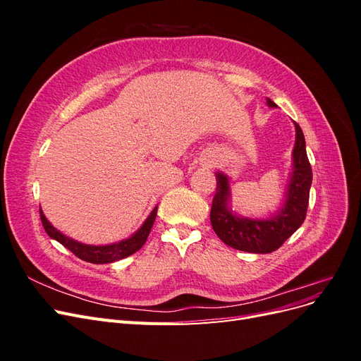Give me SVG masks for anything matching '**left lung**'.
<instances>
[{"label": "left lung", "mask_w": 361, "mask_h": 361, "mask_svg": "<svg viewBox=\"0 0 361 361\" xmlns=\"http://www.w3.org/2000/svg\"><path fill=\"white\" fill-rule=\"evenodd\" d=\"M268 106L277 108L271 99ZM295 125V146L292 150V170L280 209L267 218L239 215L232 209L231 180L223 171H216V191L211 207V224L216 236L235 250L247 253H271L298 231L309 206L312 187V167L305 152L304 134Z\"/></svg>", "instance_id": "1"}]
</instances>
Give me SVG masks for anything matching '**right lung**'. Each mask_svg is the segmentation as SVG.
<instances>
[{
	"label": "right lung",
	"mask_w": 361,
	"mask_h": 361,
	"mask_svg": "<svg viewBox=\"0 0 361 361\" xmlns=\"http://www.w3.org/2000/svg\"><path fill=\"white\" fill-rule=\"evenodd\" d=\"M157 211H158V206L154 207V211L150 212V215L146 218V221L141 224V227L134 235H130L129 238L122 239V241H118V243L105 244V245L84 244V243L76 241V239H73V238L66 236L60 231H57V228L48 221V218L45 216V214L42 212V209H40V220H42V224H43V227H45V231L49 238L56 239V241H59L61 245L71 250L76 257H80L85 262H90V264L101 265V264H111V262L125 259L130 255H134L135 251H138L141 247H143L150 231H152V226H154V223H155Z\"/></svg>",
	"instance_id": "right-lung-1"
}]
</instances>
